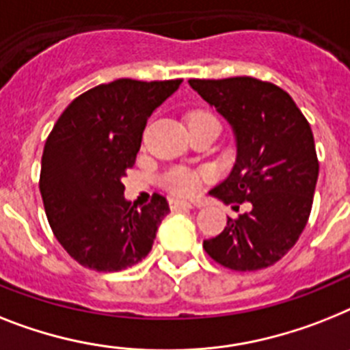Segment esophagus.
<instances>
[{"label":"esophagus","instance_id":"esophagus-1","mask_svg":"<svg viewBox=\"0 0 350 350\" xmlns=\"http://www.w3.org/2000/svg\"><path fill=\"white\" fill-rule=\"evenodd\" d=\"M170 207L173 211L177 209H193V207H200L198 204H189V202H184V200H170Z\"/></svg>","mask_w":350,"mask_h":350}]
</instances>
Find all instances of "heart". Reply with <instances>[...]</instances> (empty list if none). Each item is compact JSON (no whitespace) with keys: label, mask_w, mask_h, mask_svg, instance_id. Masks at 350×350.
<instances>
[{"label":"heart","mask_w":350,"mask_h":350,"mask_svg":"<svg viewBox=\"0 0 350 350\" xmlns=\"http://www.w3.org/2000/svg\"><path fill=\"white\" fill-rule=\"evenodd\" d=\"M207 121H215L218 123L216 116L213 112L204 111V109H196L187 114V123L196 125V123H207ZM204 173L195 172V170L184 168V166H172L161 175V184H163L170 193L177 196H191L198 191Z\"/></svg>","instance_id":"obj_1"}]
</instances>
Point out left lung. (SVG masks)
Here are the masks:
<instances>
[{
	"label": "left lung",
	"instance_id": "8db88e82",
	"mask_svg": "<svg viewBox=\"0 0 350 350\" xmlns=\"http://www.w3.org/2000/svg\"><path fill=\"white\" fill-rule=\"evenodd\" d=\"M189 85L232 125L238 159L211 195L234 211H250L218 236L204 239L213 261L234 272H256L290 252L310 220L319 157L311 126L291 96L252 77L191 78Z\"/></svg>",
	"mask_w": 350,
	"mask_h": 350
}]
</instances>
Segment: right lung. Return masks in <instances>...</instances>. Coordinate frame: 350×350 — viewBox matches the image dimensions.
<instances>
[{"label":"right lung","instance_id":"add662e5","mask_svg":"<svg viewBox=\"0 0 350 350\" xmlns=\"http://www.w3.org/2000/svg\"><path fill=\"white\" fill-rule=\"evenodd\" d=\"M180 82L102 83L75 98L51 129L39 189L55 238L82 267L120 272L152 250L168 200L154 193L141 209L130 206L121 178L134 166L148 118Z\"/></svg>","mask_w":350,"mask_h":350}]
</instances>
